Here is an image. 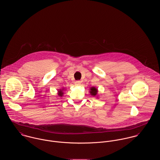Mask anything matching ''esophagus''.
I'll list each match as a JSON object with an SVG mask.
<instances>
[{
  "instance_id": "1",
  "label": "esophagus",
  "mask_w": 160,
  "mask_h": 160,
  "mask_svg": "<svg viewBox=\"0 0 160 160\" xmlns=\"http://www.w3.org/2000/svg\"><path fill=\"white\" fill-rule=\"evenodd\" d=\"M74 84H75L76 86H81V82L80 81H76V82H74Z\"/></svg>"
}]
</instances>
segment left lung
I'll return each instance as SVG.
<instances>
[{
	"instance_id": "obj_1",
	"label": "left lung",
	"mask_w": 160,
	"mask_h": 160,
	"mask_svg": "<svg viewBox=\"0 0 160 160\" xmlns=\"http://www.w3.org/2000/svg\"><path fill=\"white\" fill-rule=\"evenodd\" d=\"M89 92H90L92 96H93V97L96 96L97 98H98V96H97L98 95V89L96 88H95V87L91 88Z\"/></svg>"
}]
</instances>
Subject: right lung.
<instances>
[{"instance_id":"1","label":"right lung","mask_w":160,"mask_h":160,"mask_svg":"<svg viewBox=\"0 0 160 160\" xmlns=\"http://www.w3.org/2000/svg\"><path fill=\"white\" fill-rule=\"evenodd\" d=\"M65 90H66V89H65L64 88H63L62 89H59V90L58 91V96L62 97L63 95V94H64V91H65Z\"/></svg>"}]
</instances>
